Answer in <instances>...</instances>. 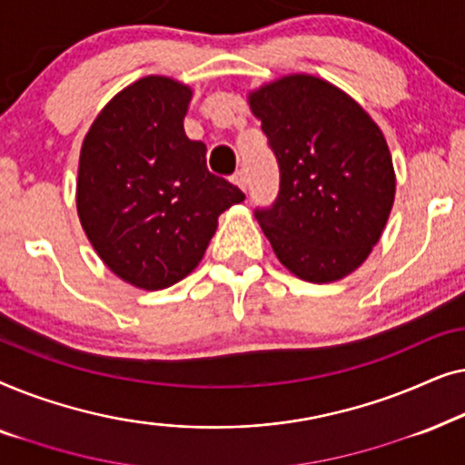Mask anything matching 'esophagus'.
I'll list each match as a JSON object with an SVG mask.
<instances>
[{"label": "esophagus", "instance_id": "esophagus-1", "mask_svg": "<svg viewBox=\"0 0 465 465\" xmlns=\"http://www.w3.org/2000/svg\"><path fill=\"white\" fill-rule=\"evenodd\" d=\"M232 182L237 183V186L245 193V190H247V180H245V173H243V171H237V173L232 175Z\"/></svg>", "mask_w": 465, "mask_h": 465}]
</instances>
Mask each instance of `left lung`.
Masks as SVG:
<instances>
[{
    "label": "left lung",
    "instance_id": "8db88e82",
    "mask_svg": "<svg viewBox=\"0 0 465 465\" xmlns=\"http://www.w3.org/2000/svg\"><path fill=\"white\" fill-rule=\"evenodd\" d=\"M247 101L279 164L275 203L256 209L272 252L304 282L347 277L377 245L393 205L383 133L347 93L315 75H283Z\"/></svg>",
    "mask_w": 465,
    "mask_h": 465
}]
</instances>
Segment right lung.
I'll list each match as a JSON object with an SVG mask.
<instances>
[{
    "instance_id": "add662e5",
    "label": "right lung",
    "mask_w": 465,
    "mask_h": 465,
    "mask_svg": "<svg viewBox=\"0 0 465 465\" xmlns=\"http://www.w3.org/2000/svg\"><path fill=\"white\" fill-rule=\"evenodd\" d=\"M190 86L145 75L120 91L80 150L75 205L94 252L126 283L169 288L201 262L218 215L245 194L209 173L183 131Z\"/></svg>"
}]
</instances>
